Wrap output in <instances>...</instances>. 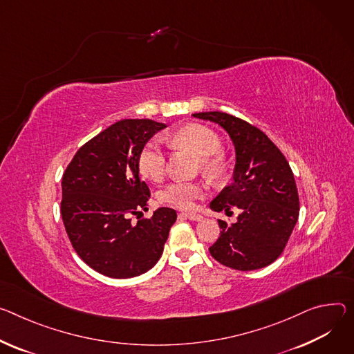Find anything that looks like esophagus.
<instances>
[{"label":"esophagus","mask_w":354,"mask_h":354,"mask_svg":"<svg viewBox=\"0 0 354 354\" xmlns=\"http://www.w3.org/2000/svg\"><path fill=\"white\" fill-rule=\"evenodd\" d=\"M179 217H185V218H189L192 221H201L203 218L201 214H196V213H180Z\"/></svg>","instance_id":"34e87169"}]
</instances>
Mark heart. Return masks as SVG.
<instances>
[{
    "label": "heart",
    "mask_w": 354,
    "mask_h": 354,
    "mask_svg": "<svg viewBox=\"0 0 354 354\" xmlns=\"http://www.w3.org/2000/svg\"><path fill=\"white\" fill-rule=\"evenodd\" d=\"M171 144L187 149L201 159V169L212 178H218L226 171V158L220 152L221 140L216 131L206 125L190 124L182 127L171 137ZM138 168L151 180L156 182L164 178L167 172V153L158 141H149L141 148ZM205 195L206 186L201 182L175 180L160 192L159 201L164 205L187 210L195 206L196 201L205 198Z\"/></svg>",
    "instance_id": "1"
}]
</instances>
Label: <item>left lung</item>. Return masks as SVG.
<instances>
[{"mask_svg":"<svg viewBox=\"0 0 354 354\" xmlns=\"http://www.w3.org/2000/svg\"><path fill=\"white\" fill-rule=\"evenodd\" d=\"M196 118L220 124L236 147L234 182L212 201L216 212L237 207L241 213L221 229L209 248L216 261L239 271H254L282 254L299 216L294 174L279 148L255 125L227 113H196Z\"/></svg>","mask_w":354,"mask_h":354,"instance_id":"8db88e82","label":"left lung"}]
</instances>
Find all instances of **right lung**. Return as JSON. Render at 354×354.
<instances>
[{
    "instance_id": "add662e5",
    "label": "right lung",
    "mask_w": 354,
    "mask_h": 354,
    "mask_svg": "<svg viewBox=\"0 0 354 354\" xmlns=\"http://www.w3.org/2000/svg\"><path fill=\"white\" fill-rule=\"evenodd\" d=\"M165 128L148 118H125L82 145L62 178L60 213L80 259L106 277L131 278L151 270L162 255L176 212L147 210L149 189L140 179L138 153Z\"/></svg>"
}]
</instances>
